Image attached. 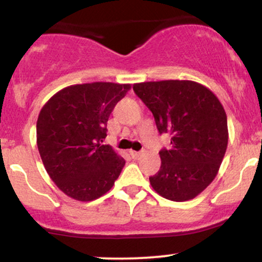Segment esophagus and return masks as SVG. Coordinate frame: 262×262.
Wrapping results in <instances>:
<instances>
[{"mask_svg":"<svg viewBox=\"0 0 262 262\" xmlns=\"http://www.w3.org/2000/svg\"><path fill=\"white\" fill-rule=\"evenodd\" d=\"M129 152H130V156L133 159H139L140 156H141V154H143V152H141V151H133V150H132V151H129Z\"/></svg>","mask_w":262,"mask_h":262,"instance_id":"34e87169","label":"esophagus"}]
</instances>
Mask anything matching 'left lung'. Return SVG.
Returning a JSON list of instances; mask_svg holds the SVG:
<instances>
[{
    "instance_id": "left-lung-1",
    "label": "left lung",
    "mask_w": 262,
    "mask_h": 262,
    "mask_svg": "<svg viewBox=\"0 0 262 262\" xmlns=\"http://www.w3.org/2000/svg\"><path fill=\"white\" fill-rule=\"evenodd\" d=\"M135 95L154 116L160 134H170L160 150L161 166L149 177L160 196L175 202L192 200L217 176L228 145L227 114L217 96L194 81L134 83Z\"/></svg>"
}]
</instances>
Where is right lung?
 Segmentation results:
<instances>
[{
    "instance_id": "add662e5",
    "label": "right lung",
    "mask_w": 262,
    "mask_h": 262,
    "mask_svg": "<svg viewBox=\"0 0 262 262\" xmlns=\"http://www.w3.org/2000/svg\"><path fill=\"white\" fill-rule=\"evenodd\" d=\"M130 85L92 82L73 85L53 96L39 113L37 144L45 170L74 200L103 196L121 175L125 160L111 145L107 122Z\"/></svg>"
}]
</instances>
